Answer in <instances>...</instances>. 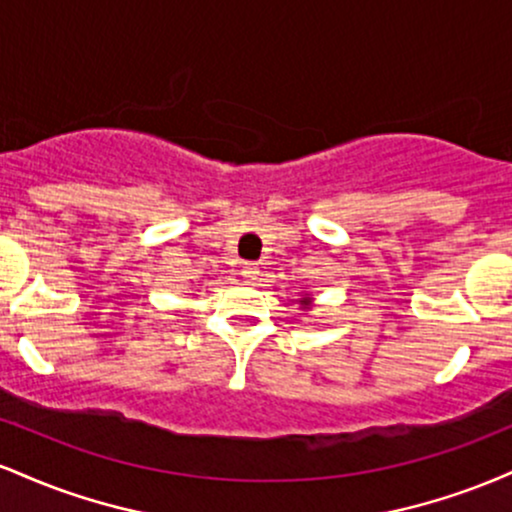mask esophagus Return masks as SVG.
Returning <instances> with one entry per match:
<instances>
[{
  "instance_id": "esophagus-1",
  "label": "esophagus",
  "mask_w": 512,
  "mask_h": 512,
  "mask_svg": "<svg viewBox=\"0 0 512 512\" xmlns=\"http://www.w3.org/2000/svg\"><path fill=\"white\" fill-rule=\"evenodd\" d=\"M243 279L245 281H257L260 279V267H255V264H248V267H243Z\"/></svg>"
}]
</instances>
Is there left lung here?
I'll return each instance as SVG.
<instances>
[{"mask_svg": "<svg viewBox=\"0 0 512 512\" xmlns=\"http://www.w3.org/2000/svg\"><path fill=\"white\" fill-rule=\"evenodd\" d=\"M301 305H303V308H308V305H310V298H308V296L301 298Z\"/></svg>", "mask_w": 512, "mask_h": 512, "instance_id": "8db88e82", "label": "left lung"}]
</instances>
